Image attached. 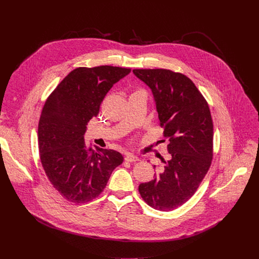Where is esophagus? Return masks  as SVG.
Returning <instances> with one entry per match:
<instances>
[{"instance_id":"esophagus-1","label":"esophagus","mask_w":259,"mask_h":259,"mask_svg":"<svg viewBox=\"0 0 259 259\" xmlns=\"http://www.w3.org/2000/svg\"><path fill=\"white\" fill-rule=\"evenodd\" d=\"M125 160H126L127 162H138V161H139V158L136 157V156H134V155H132V154H127L126 157H125Z\"/></svg>"}]
</instances>
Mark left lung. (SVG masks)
<instances>
[{"mask_svg": "<svg viewBox=\"0 0 259 259\" xmlns=\"http://www.w3.org/2000/svg\"><path fill=\"white\" fill-rule=\"evenodd\" d=\"M152 89L160 126L168 138V161L155 178L140 183L143 201L160 211L188 202L207 174L213 158V122L209 105L193 81L170 69H133ZM156 168V166H155Z\"/></svg>", "mask_w": 259, "mask_h": 259, "instance_id": "8db88e82", "label": "left lung"}]
</instances>
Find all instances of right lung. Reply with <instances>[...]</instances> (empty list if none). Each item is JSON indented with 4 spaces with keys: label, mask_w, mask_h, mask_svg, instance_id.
I'll return each mask as SVG.
<instances>
[{
    "label": "right lung",
    "mask_w": 259,
    "mask_h": 259,
    "mask_svg": "<svg viewBox=\"0 0 259 259\" xmlns=\"http://www.w3.org/2000/svg\"><path fill=\"white\" fill-rule=\"evenodd\" d=\"M130 71L110 65L78 67L43 106L38 127L41 163L54 189L69 202L84 204L97 198L123 163L119 152L87 146L84 134L106 93Z\"/></svg>",
    "instance_id": "add662e5"
}]
</instances>
